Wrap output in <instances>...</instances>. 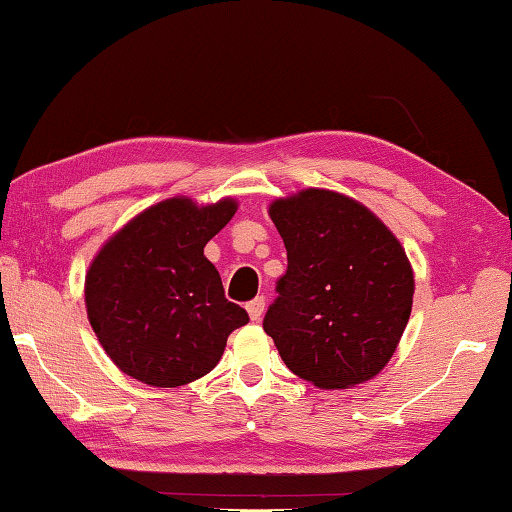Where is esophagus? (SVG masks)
I'll return each instance as SVG.
<instances>
[{
  "label": "esophagus",
  "mask_w": 512,
  "mask_h": 512,
  "mask_svg": "<svg viewBox=\"0 0 512 512\" xmlns=\"http://www.w3.org/2000/svg\"><path fill=\"white\" fill-rule=\"evenodd\" d=\"M246 309H248L250 320L257 322V320L262 318V315H264V309H266V297H264V295H257L253 302H248Z\"/></svg>",
  "instance_id": "1"
}]
</instances>
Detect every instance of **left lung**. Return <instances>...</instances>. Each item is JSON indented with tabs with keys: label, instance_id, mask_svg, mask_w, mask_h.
<instances>
[{
	"label": "left lung",
	"instance_id": "obj_1",
	"mask_svg": "<svg viewBox=\"0 0 512 512\" xmlns=\"http://www.w3.org/2000/svg\"><path fill=\"white\" fill-rule=\"evenodd\" d=\"M268 215L288 266L264 331L286 367L322 389L374 378L412 313L414 273L401 241L369 208L331 190L277 199Z\"/></svg>",
	"mask_w": 512,
	"mask_h": 512
}]
</instances>
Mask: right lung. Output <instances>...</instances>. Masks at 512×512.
<instances>
[{
	"mask_svg": "<svg viewBox=\"0 0 512 512\" xmlns=\"http://www.w3.org/2000/svg\"><path fill=\"white\" fill-rule=\"evenodd\" d=\"M235 212V199L201 208L188 197L165 199L100 248L85 280L87 315L123 374L179 387L217 367L248 313L226 300L203 248Z\"/></svg>",
	"mask_w": 512,
	"mask_h": 512,
	"instance_id": "add662e5",
	"label": "right lung"
}]
</instances>
